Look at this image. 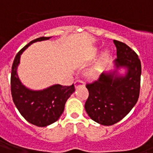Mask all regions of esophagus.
I'll return each instance as SVG.
<instances>
[{
	"label": "esophagus",
	"mask_w": 153,
	"mask_h": 153,
	"mask_svg": "<svg viewBox=\"0 0 153 153\" xmlns=\"http://www.w3.org/2000/svg\"><path fill=\"white\" fill-rule=\"evenodd\" d=\"M84 82L81 81V80H76L74 82V86H75V88L79 87V86H84Z\"/></svg>",
	"instance_id": "esophagus-1"
}]
</instances>
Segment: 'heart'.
Returning a JSON list of instances; mask_svg holds the SVG:
<instances>
[{
  "instance_id": "1",
  "label": "heart",
  "mask_w": 153,
  "mask_h": 153,
  "mask_svg": "<svg viewBox=\"0 0 153 153\" xmlns=\"http://www.w3.org/2000/svg\"><path fill=\"white\" fill-rule=\"evenodd\" d=\"M105 58L108 56V53L106 52L104 55H103ZM86 76L90 79H96L99 76V69L98 68H92V69H88V72L86 73Z\"/></svg>"
}]
</instances>
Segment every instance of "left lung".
<instances>
[{
	"mask_svg": "<svg viewBox=\"0 0 153 153\" xmlns=\"http://www.w3.org/2000/svg\"><path fill=\"white\" fill-rule=\"evenodd\" d=\"M114 43L117 48L114 69L86 85L89 95L84 108L92 120L104 126L117 123L128 114L140 92L142 66L137 54L126 44L115 39ZM122 68L125 69L124 75L118 73Z\"/></svg>",
	"mask_w": 153,
	"mask_h": 153,
	"instance_id": "8db88e82",
	"label": "left lung"
}]
</instances>
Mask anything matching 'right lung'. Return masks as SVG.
I'll use <instances>...</instances> for the list:
<instances>
[{"label": "right lung", "instance_id": "1", "mask_svg": "<svg viewBox=\"0 0 153 153\" xmlns=\"http://www.w3.org/2000/svg\"><path fill=\"white\" fill-rule=\"evenodd\" d=\"M51 37H39L30 41L18 52L11 68L10 89L12 99L20 114L30 123L38 127H46L58 120L65 109V105L75 88L71 86L54 84L41 90H33L21 83L17 74L21 54L30 45Z\"/></svg>", "mask_w": 153, "mask_h": 153}]
</instances>
